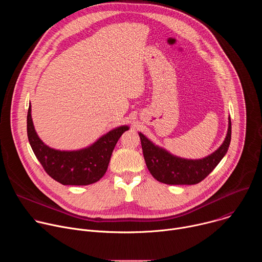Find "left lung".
Masks as SVG:
<instances>
[{"label":"left lung","mask_w":262,"mask_h":262,"mask_svg":"<svg viewBox=\"0 0 262 262\" xmlns=\"http://www.w3.org/2000/svg\"><path fill=\"white\" fill-rule=\"evenodd\" d=\"M146 166L151 175L166 184H196L202 181L217 166L228 151L231 141V120L225 141L210 156L201 160H185L175 157L155 145L139 133Z\"/></svg>","instance_id":"left-lung-1"}]
</instances>
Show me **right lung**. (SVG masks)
Wrapping results in <instances>:
<instances>
[{
  "instance_id": "1",
  "label": "right lung",
  "mask_w": 262,
  "mask_h": 262,
  "mask_svg": "<svg viewBox=\"0 0 262 262\" xmlns=\"http://www.w3.org/2000/svg\"><path fill=\"white\" fill-rule=\"evenodd\" d=\"M127 125L114 128L89 147L73 151H61L46 145L36 134L31 116H27V133L33 151L45 171L63 185H88L98 181L106 172L110 159Z\"/></svg>"
}]
</instances>
